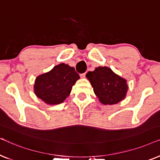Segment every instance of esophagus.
<instances>
[{"mask_svg":"<svg viewBox=\"0 0 160 160\" xmlns=\"http://www.w3.org/2000/svg\"><path fill=\"white\" fill-rule=\"evenodd\" d=\"M80 76H81V78H85V76H86V73H82V74H80Z\"/></svg>","mask_w":160,"mask_h":160,"instance_id":"34e87169","label":"esophagus"}]
</instances>
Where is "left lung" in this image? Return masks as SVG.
Wrapping results in <instances>:
<instances>
[{"label":"left lung","instance_id":"obj_1","mask_svg":"<svg viewBox=\"0 0 160 160\" xmlns=\"http://www.w3.org/2000/svg\"><path fill=\"white\" fill-rule=\"evenodd\" d=\"M86 77L99 101L103 105L117 104L125 98L128 90L127 80L109 68H96L95 71H89Z\"/></svg>","mask_w":160,"mask_h":160}]
</instances>
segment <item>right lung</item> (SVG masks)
Listing matches in <instances>:
<instances>
[{
  "label": "right lung",
  "instance_id": "add662e5",
  "mask_svg": "<svg viewBox=\"0 0 160 160\" xmlns=\"http://www.w3.org/2000/svg\"><path fill=\"white\" fill-rule=\"evenodd\" d=\"M79 78L73 67L61 63L50 71L37 76L33 86L34 93L48 105L62 103Z\"/></svg>",
  "mask_w": 160,
  "mask_h": 160
}]
</instances>
